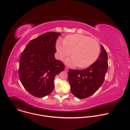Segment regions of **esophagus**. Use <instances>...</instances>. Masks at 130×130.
Listing matches in <instances>:
<instances>
[{"label": "esophagus", "instance_id": "34e87169", "mask_svg": "<svg viewBox=\"0 0 130 130\" xmlns=\"http://www.w3.org/2000/svg\"><path fill=\"white\" fill-rule=\"evenodd\" d=\"M68 70H69V68H68V67H65V70L66 72H68Z\"/></svg>", "mask_w": 130, "mask_h": 130}]
</instances>
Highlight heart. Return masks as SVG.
I'll use <instances>...</instances> for the list:
<instances>
[{
	"mask_svg": "<svg viewBox=\"0 0 130 130\" xmlns=\"http://www.w3.org/2000/svg\"><path fill=\"white\" fill-rule=\"evenodd\" d=\"M55 48L60 60L64 59L71 53L72 59L67 60L66 63L81 68L93 64L100 52L99 44L96 40L82 34L67 35L64 41L59 39L55 44Z\"/></svg>",
	"mask_w": 130,
	"mask_h": 130,
	"instance_id": "b5f03b06",
	"label": "heart"
}]
</instances>
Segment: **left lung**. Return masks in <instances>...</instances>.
Returning a JSON list of instances; mask_svg holds the SVG:
<instances>
[{
    "label": "left lung",
    "instance_id": "8db88e82",
    "mask_svg": "<svg viewBox=\"0 0 130 130\" xmlns=\"http://www.w3.org/2000/svg\"><path fill=\"white\" fill-rule=\"evenodd\" d=\"M107 68V54L101 45V53L95 62L82 70L69 69L68 77L72 94L79 99L94 94L103 84Z\"/></svg>",
    "mask_w": 130,
    "mask_h": 130
}]
</instances>
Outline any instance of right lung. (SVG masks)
Returning a JSON list of instances; mask_svg holds the SVG:
<instances>
[{
	"instance_id": "right-lung-1",
	"label": "right lung",
	"mask_w": 130,
	"mask_h": 130,
	"mask_svg": "<svg viewBox=\"0 0 130 130\" xmlns=\"http://www.w3.org/2000/svg\"><path fill=\"white\" fill-rule=\"evenodd\" d=\"M60 32H48L31 40L23 51L18 76L24 88L32 95L42 98L54 88L56 75L65 69L64 64L55 60V42Z\"/></svg>"
}]
</instances>
